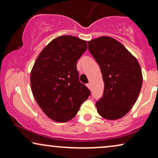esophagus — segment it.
Returning <instances> with one entry per match:
<instances>
[{
	"label": "esophagus",
	"instance_id": "esophagus-1",
	"mask_svg": "<svg viewBox=\"0 0 158 158\" xmlns=\"http://www.w3.org/2000/svg\"><path fill=\"white\" fill-rule=\"evenodd\" d=\"M86 85H87V87L89 88V89H91V84H90V83H88Z\"/></svg>",
	"mask_w": 158,
	"mask_h": 158
}]
</instances>
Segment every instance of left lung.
<instances>
[{"label":"left lung","instance_id":"8db88e82","mask_svg":"<svg viewBox=\"0 0 158 158\" xmlns=\"http://www.w3.org/2000/svg\"><path fill=\"white\" fill-rule=\"evenodd\" d=\"M88 44L104 82L103 97L96 103L97 111L106 119H118L137 100L143 80L141 68L137 60L115 39L103 36Z\"/></svg>","mask_w":158,"mask_h":158}]
</instances>
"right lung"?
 I'll return each mask as SVG.
<instances>
[{
    "mask_svg": "<svg viewBox=\"0 0 158 158\" xmlns=\"http://www.w3.org/2000/svg\"><path fill=\"white\" fill-rule=\"evenodd\" d=\"M87 49V42L70 35L51 41L36 58L31 71V88L36 103L52 120L72 119L90 95L79 81L77 61Z\"/></svg>",
    "mask_w": 158,
    "mask_h": 158,
    "instance_id": "add662e5",
    "label": "right lung"
}]
</instances>
